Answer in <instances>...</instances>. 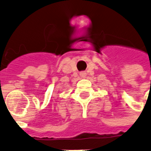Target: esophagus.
Returning a JSON list of instances; mask_svg holds the SVG:
<instances>
[{"mask_svg": "<svg viewBox=\"0 0 151 151\" xmlns=\"http://www.w3.org/2000/svg\"><path fill=\"white\" fill-rule=\"evenodd\" d=\"M80 76H81L82 78H86V73L84 72V71H83V72H81L80 73Z\"/></svg>", "mask_w": 151, "mask_h": 151, "instance_id": "obj_1", "label": "esophagus"}]
</instances>
